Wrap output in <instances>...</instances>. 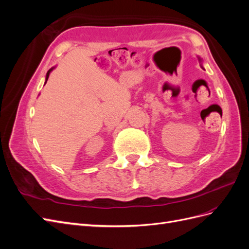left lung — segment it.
Returning <instances> with one entry per match:
<instances>
[{"instance_id": "obj_1", "label": "left lung", "mask_w": 249, "mask_h": 249, "mask_svg": "<svg viewBox=\"0 0 249 249\" xmlns=\"http://www.w3.org/2000/svg\"><path fill=\"white\" fill-rule=\"evenodd\" d=\"M198 59H199V61L201 62V59H200V57H198Z\"/></svg>"}]
</instances>
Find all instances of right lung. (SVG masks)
Here are the masks:
<instances>
[{"instance_id":"right-lung-1","label":"right lung","mask_w":249,"mask_h":249,"mask_svg":"<svg viewBox=\"0 0 249 249\" xmlns=\"http://www.w3.org/2000/svg\"><path fill=\"white\" fill-rule=\"evenodd\" d=\"M54 69H55V67H52V69H50V70H49V71L47 72V76H46V82H44V85H46V83H47V81H48V79H49V76H50V73L52 72V71H53V70H54Z\"/></svg>"}]
</instances>
